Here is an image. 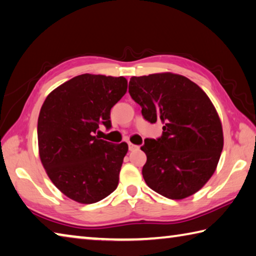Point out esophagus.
I'll use <instances>...</instances> for the list:
<instances>
[{"instance_id":"esophagus-1","label":"esophagus","mask_w":256,"mask_h":256,"mask_svg":"<svg viewBox=\"0 0 256 256\" xmlns=\"http://www.w3.org/2000/svg\"><path fill=\"white\" fill-rule=\"evenodd\" d=\"M138 148V146H136V144H133L131 142H128V150L130 151H133V150H136Z\"/></svg>"}]
</instances>
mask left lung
<instances>
[{
	"label": "left lung",
	"mask_w": 256,
	"mask_h": 256,
	"mask_svg": "<svg viewBox=\"0 0 256 256\" xmlns=\"http://www.w3.org/2000/svg\"><path fill=\"white\" fill-rule=\"evenodd\" d=\"M128 92L150 123L161 122V138H146L144 181L170 199H184L210 179L224 146L215 106L197 84L172 72L132 77Z\"/></svg>",
	"instance_id": "8db88e82"
}]
</instances>
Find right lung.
<instances>
[{"label":"right lung","mask_w":256,"mask_h":256,"mask_svg":"<svg viewBox=\"0 0 256 256\" xmlns=\"http://www.w3.org/2000/svg\"><path fill=\"white\" fill-rule=\"evenodd\" d=\"M128 90L124 77L84 74L47 96L38 118L41 164L64 196L94 204L112 194L128 146L98 138L100 125L110 128V108Z\"/></svg>","instance_id":"1"}]
</instances>
